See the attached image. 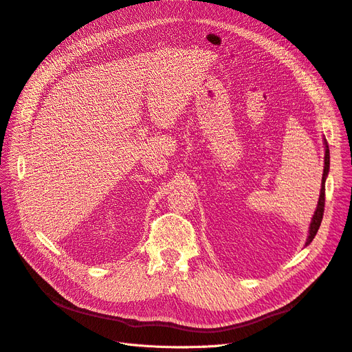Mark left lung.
<instances>
[{"mask_svg":"<svg viewBox=\"0 0 352 352\" xmlns=\"http://www.w3.org/2000/svg\"><path fill=\"white\" fill-rule=\"evenodd\" d=\"M324 147H326V152H324V169H323V177H322V188H320V197H319V203H317V209L313 214V219L310 223V234H309V240L305 243V245L310 244L313 241V238L316 236L317 231H319V226L322 223L323 219V212H324V181L329 173V146L327 142L324 140Z\"/></svg>","mask_w":352,"mask_h":352,"instance_id":"1","label":"left lung"}]
</instances>
